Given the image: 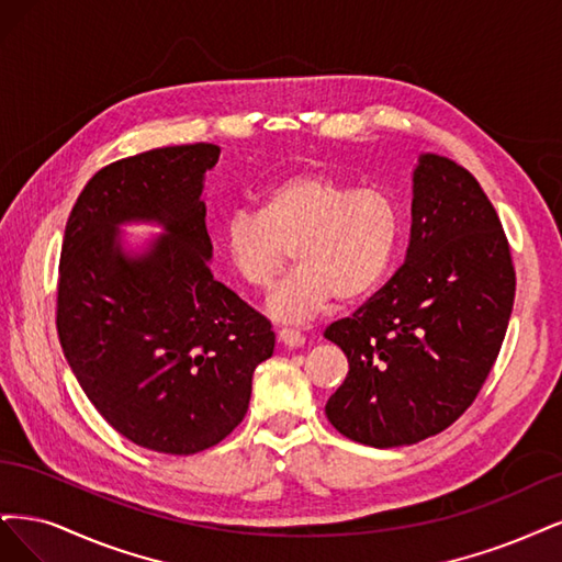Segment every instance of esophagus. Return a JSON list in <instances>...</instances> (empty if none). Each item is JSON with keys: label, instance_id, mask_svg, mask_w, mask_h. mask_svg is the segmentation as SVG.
I'll return each instance as SVG.
<instances>
[{"label": "esophagus", "instance_id": "1", "mask_svg": "<svg viewBox=\"0 0 562 562\" xmlns=\"http://www.w3.org/2000/svg\"><path fill=\"white\" fill-rule=\"evenodd\" d=\"M278 340L282 342V346H286V348H301L303 342H305V336L301 331H296V329H280L278 331Z\"/></svg>", "mask_w": 562, "mask_h": 562}]
</instances>
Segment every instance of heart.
<instances>
[{
  "instance_id": "1",
  "label": "heart",
  "mask_w": 562,
  "mask_h": 562,
  "mask_svg": "<svg viewBox=\"0 0 562 562\" xmlns=\"http://www.w3.org/2000/svg\"><path fill=\"white\" fill-rule=\"evenodd\" d=\"M402 210L383 187H352L329 172L301 170L270 184L259 212L231 210L216 247L233 276L251 289L273 284L294 251L299 268L268 296L266 313L282 324H305L336 299L375 292L394 261Z\"/></svg>"
}]
</instances>
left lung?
Segmentation results:
<instances>
[{
	"mask_svg": "<svg viewBox=\"0 0 562 562\" xmlns=\"http://www.w3.org/2000/svg\"><path fill=\"white\" fill-rule=\"evenodd\" d=\"M514 294L509 243L481 184L456 160L420 154L404 266L324 331L350 364L324 406L329 423L373 448L450 427L495 364Z\"/></svg>",
	"mask_w": 562,
	"mask_h": 562,
	"instance_id": "obj_1",
	"label": "left lung"
}]
</instances>
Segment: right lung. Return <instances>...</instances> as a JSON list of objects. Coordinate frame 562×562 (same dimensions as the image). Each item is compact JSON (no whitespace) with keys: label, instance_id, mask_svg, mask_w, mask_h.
I'll use <instances>...</instances> for the list:
<instances>
[{"label":"right lung","instance_id":"add662e5","mask_svg":"<svg viewBox=\"0 0 562 562\" xmlns=\"http://www.w3.org/2000/svg\"><path fill=\"white\" fill-rule=\"evenodd\" d=\"M216 144L151 149L102 168L65 226L58 336L79 385L125 439L168 456L216 446L245 418L270 322L216 282L205 172ZM164 233L139 252L123 223Z\"/></svg>","mask_w":562,"mask_h":562}]
</instances>
